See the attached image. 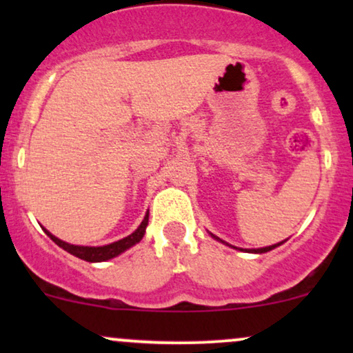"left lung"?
Masks as SVG:
<instances>
[{"label":"left lung","instance_id":"obj_1","mask_svg":"<svg viewBox=\"0 0 353 353\" xmlns=\"http://www.w3.org/2000/svg\"><path fill=\"white\" fill-rule=\"evenodd\" d=\"M210 236H212L214 239H217V241H221V239L219 237H216L214 236V234H210ZM221 242H224V241H221ZM225 244V242H224ZM282 242H279V244H274V245H269V247H262V249H252V250H245V252H254V254H264V252H269V250H272V249H275V247H279L281 245ZM229 245V244H228ZM230 247H234V245H230ZM234 249H237V247H234ZM239 250H244V249H239Z\"/></svg>","mask_w":353,"mask_h":353}]
</instances>
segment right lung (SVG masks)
I'll return each instance as SVG.
<instances>
[{
    "label": "right lung",
    "mask_w": 353,
    "mask_h": 353,
    "mask_svg": "<svg viewBox=\"0 0 353 353\" xmlns=\"http://www.w3.org/2000/svg\"><path fill=\"white\" fill-rule=\"evenodd\" d=\"M148 222H149V210L145 212V216L143 219V222H141V225L137 228L134 232L131 234V236L121 239V241L117 242H112V244H108V245H101V247H88V245H72V244H68V242L61 241V239L54 237L50 230L44 229V232L50 236V239L54 244H58L59 247H63L66 252H70L72 255H76V257L83 259V261L86 262H104V261H109V259L112 257H117L119 254H123L124 250H128L129 247L136 245L137 242L141 241V239L144 237L145 234V228H148Z\"/></svg>",
    "instance_id": "right-lung-1"
}]
</instances>
